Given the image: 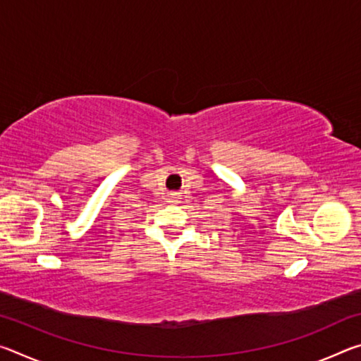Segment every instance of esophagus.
I'll list each match as a JSON object with an SVG mask.
<instances>
[{
    "label": "esophagus",
    "mask_w": 361,
    "mask_h": 361,
    "mask_svg": "<svg viewBox=\"0 0 361 361\" xmlns=\"http://www.w3.org/2000/svg\"><path fill=\"white\" fill-rule=\"evenodd\" d=\"M170 199H172V202H176V200H178V195L172 194V197H170Z\"/></svg>",
    "instance_id": "34e87169"
}]
</instances>
